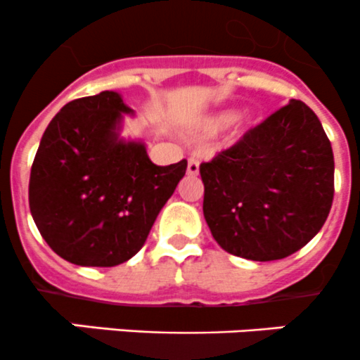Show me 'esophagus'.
<instances>
[{"mask_svg": "<svg viewBox=\"0 0 360 360\" xmlns=\"http://www.w3.org/2000/svg\"><path fill=\"white\" fill-rule=\"evenodd\" d=\"M187 175H191V176H195V175H199V161L198 159H188V162H187Z\"/></svg>", "mask_w": 360, "mask_h": 360, "instance_id": "obj_1", "label": "esophagus"}]
</instances>
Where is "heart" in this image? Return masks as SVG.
<instances>
[{
	"instance_id": "heart-1",
	"label": "heart",
	"mask_w": 360,
	"mask_h": 360,
	"mask_svg": "<svg viewBox=\"0 0 360 360\" xmlns=\"http://www.w3.org/2000/svg\"><path fill=\"white\" fill-rule=\"evenodd\" d=\"M240 113L236 110H224V112H217L213 115L206 117L205 122H202V129L206 133H219V131L227 129V127L233 126L238 120Z\"/></svg>"
}]
</instances>
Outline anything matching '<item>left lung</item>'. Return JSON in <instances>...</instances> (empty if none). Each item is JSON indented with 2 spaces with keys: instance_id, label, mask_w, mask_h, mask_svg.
I'll list each match as a JSON object with an SVG mask.
<instances>
[{
  "instance_id": "1",
  "label": "left lung",
  "mask_w": 360,
  "mask_h": 360,
  "mask_svg": "<svg viewBox=\"0 0 360 360\" xmlns=\"http://www.w3.org/2000/svg\"><path fill=\"white\" fill-rule=\"evenodd\" d=\"M202 213L217 243L250 261L304 247L334 198V155L319 117L300 99L199 166Z\"/></svg>"
}]
</instances>
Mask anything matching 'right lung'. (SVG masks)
Wrapping results in <instances>:
<instances>
[{"mask_svg":"<svg viewBox=\"0 0 360 360\" xmlns=\"http://www.w3.org/2000/svg\"><path fill=\"white\" fill-rule=\"evenodd\" d=\"M120 94L103 91L60 108L41 136L30 210L49 247L77 266L112 268L147 241L187 161L155 166L141 141L119 138Z\"/></svg>","mask_w":360,"mask_h":360,"instance_id":"add662e5","label":"right lung"}]
</instances>
